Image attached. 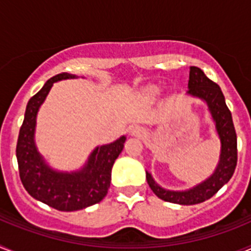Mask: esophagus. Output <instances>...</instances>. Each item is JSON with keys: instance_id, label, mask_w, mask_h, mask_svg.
<instances>
[{"instance_id": "1", "label": "esophagus", "mask_w": 251, "mask_h": 251, "mask_svg": "<svg viewBox=\"0 0 251 251\" xmlns=\"http://www.w3.org/2000/svg\"><path fill=\"white\" fill-rule=\"evenodd\" d=\"M146 134V129L141 126H134L130 128V136L133 137H143Z\"/></svg>"}]
</instances>
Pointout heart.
<instances>
[{"label":"heart","instance_id":"heart-1","mask_svg":"<svg viewBox=\"0 0 251 251\" xmlns=\"http://www.w3.org/2000/svg\"><path fill=\"white\" fill-rule=\"evenodd\" d=\"M157 93H158V89H157V88H153V89L150 90V94L151 95H156Z\"/></svg>","mask_w":251,"mask_h":251}]
</instances>
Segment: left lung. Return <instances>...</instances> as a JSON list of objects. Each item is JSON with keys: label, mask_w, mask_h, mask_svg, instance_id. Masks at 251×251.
<instances>
[{"label": "left lung", "mask_w": 251, "mask_h": 251, "mask_svg": "<svg viewBox=\"0 0 251 251\" xmlns=\"http://www.w3.org/2000/svg\"><path fill=\"white\" fill-rule=\"evenodd\" d=\"M186 94L191 98L200 99L207 106L215 132L220 139V157L216 167L202 182L182 191L163 188L156 182V179L153 178L148 171H146V178L151 190L161 200L178 205H196L211 199L225 183L230 181L238 162V139L231 113L226 105L225 97L220 86L210 80L200 68L190 66L188 90Z\"/></svg>", "instance_id": "left-lung-1"}]
</instances>
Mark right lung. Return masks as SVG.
<instances>
[{"label":"right lung","mask_w":251,"mask_h":251,"mask_svg":"<svg viewBox=\"0 0 251 251\" xmlns=\"http://www.w3.org/2000/svg\"><path fill=\"white\" fill-rule=\"evenodd\" d=\"M76 77L69 73L55 75L28 100L16 147L20 178L26 191L59 211H76L103 200L110 187L112 167L127 139L122 136L109 145L97 146L79 170H55L46 162L35 142L37 113L54 83Z\"/></svg>","instance_id":"obj_1"}]
</instances>
